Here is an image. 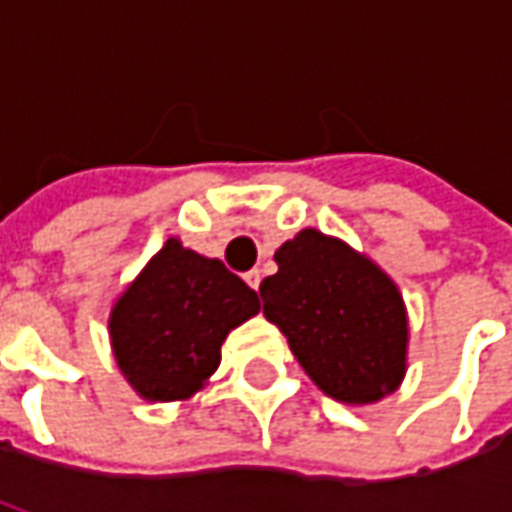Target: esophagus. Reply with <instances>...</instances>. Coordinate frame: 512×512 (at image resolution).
<instances>
[{"label":"esophagus","mask_w":512,"mask_h":512,"mask_svg":"<svg viewBox=\"0 0 512 512\" xmlns=\"http://www.w3.org/2000/svg\"><path fill=\"white\" fill-rule=\"evenodd\" d=\"M244 279H246V285H249V288L257 290V288H260V279H263V274H260L257 268H252V271H246Z\"/></svg>","instance_id":"esophagus-1"}]
</instances>
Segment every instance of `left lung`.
<instances>
[{
  "mask_svg": "<svg viewBox=\"0 0 512 512\" xmlns=\"http://www.w3.org/2000/svg\"><path fill=\"white\" fill-rule=\"evenodd\" d=\"M263 279V315L307 376L343 403H373L406 373L408 323L395 282L337 238L301 230Z\"/></svg>",
  "mask_w": 512,
  "mask_h": 512,
  "instance_id": "obj_1",
  "label": "left lung"
}]
</instances>
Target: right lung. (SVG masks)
<instances>
[{
    "label": "right lung",
    "mask_w": 512,
    "mask_h": 512,
    "mask_svg": "<svg viewBox=\"0 0 512 512\" xmlns=\"http://www.w3.org/2000/svg\"><path fill=\"white\" fill-rule=\"evenodd\" d=\"M260 310L244 279L169 238L109 318L115 359L147 400L194 395L222 359L224 337Z\"/></svg>",
    "instance_id": "obj_1"
}]
</instances>
